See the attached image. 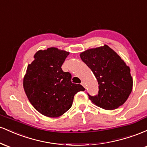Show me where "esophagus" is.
<instances>
[{
	"label": "esophagus",
	"mask_w": 147,
	"mask_h": 147,
	"mask_svg": "<svg viewBox=\"0 0 147 147\" xmlns=\"http://www.w3.org/2000/svg\"><path fill=\"white\" fill-rule=\"evenodd\" d=\"M82 84V85L83 86H84V88H86V84H85V83H84V82H82V84Z\"/></svg>",
	"instance_id": "1"
}]
</instances>
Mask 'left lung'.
<instances>
[{
	"mask_svg": "<svg viewBox=\"0 0 147 147\" xmlns=\"http://www.w3.org/2000/svg\"><path fill=\"white\" fill-rule=\"evenodd\" d=\"M82 60L93 72L99 84L98 94L89 99L106 110H113L128 99L133 88L130 68L107 45L80 54Z\"/></svg>",
	"mask_w": 147,
	"mask_h": 147,
	"instance_id": "1",
	"label": "left lung"
}]
</instances>
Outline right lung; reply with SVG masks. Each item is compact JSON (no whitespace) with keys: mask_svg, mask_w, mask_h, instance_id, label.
I'll return each instance as SVG.
<instances>
[{"mask_svg":"<svg viewBox=\"0 0 147 147\" xmlns=\"http://www.w3.org/2000/svg\"><path fill=\"white\" fill-rule=\"evenodd\" d=\"M69 52L56 48L39 50L27 68L23 88L28 99L40 113L57 117L71 108L74 96L85 88L72 83L70 72L61 66Z\"/></svg>","mask_w":147,"mask_h":147,"instance_id":"add662e5","label":"right lung"}]
</instances>
